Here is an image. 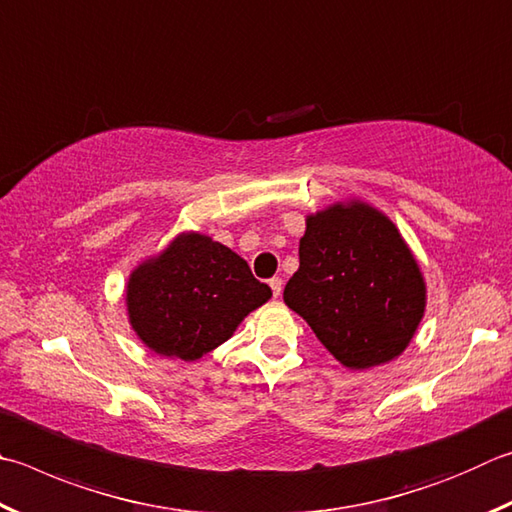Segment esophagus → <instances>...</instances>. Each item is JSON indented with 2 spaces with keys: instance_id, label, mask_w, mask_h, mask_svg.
I'll list each match as a JSON object with an SVG mask.
<instances>
[{
  "instance_id": "esophagus-1",
  "label": "esophagus",
  "mask_w": 512,
  "mask_h": 512,
  "mask_svg": "<svg viewBox=\"0 0 512 512\" xmlns=\"http://www.w3.org/2000/svg\"><path fill=\"white\" fill-rule=\"evenodd\" d=\"M268 284H271V288H273V295L275 297H280L282 295V277H273V280H268Z\"/></svg>"
}]
</instances>
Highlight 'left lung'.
Listing matches in <instances>:
<instances>
[{"mask_svg": "<svg viewBox=\"0 0 512 512\" xmlns=\"http://www.w3.org/2000/svg\"><path fill=\"white\" fill-rule=\"evenodd\" d=\"M425 280L396 224L360 199L306 217L300 268L284 288L340 365L369 369L410 345L425 313Z\"/></svg>", "mask_w": 512, "mask_h": 512, "instance_id": "8db88e82", "label": "left lung"}]
</instances>
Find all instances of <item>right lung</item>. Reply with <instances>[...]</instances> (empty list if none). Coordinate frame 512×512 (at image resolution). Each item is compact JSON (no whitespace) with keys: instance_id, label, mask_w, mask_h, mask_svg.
Segmentation results:
<instances>
[{"instance_id":"obj_1","label":"right lung","mask_w":512,"mask_h":512,"mask_svg":"<svg viewBox=\"0 0 512 512\" xmlns=\"http://www.w3.org/2000/svg\"><path fill=\"white\" fill-rule=\"evenodd\" d=\"M235 250L201 232H181L127 280L129 324L147 349L199 360L226 342L250 311L271 300Z\"/></svg>"}]
</instances>
